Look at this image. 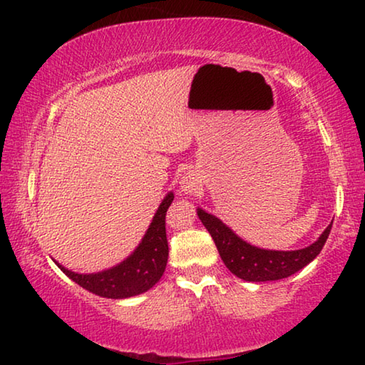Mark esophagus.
Here are the masks:
<instances>
[{
    "label": "esophagus",
    "instance_id": "obj_1",
    "mask_svg": "<svg viewBox=\"0 0 365 365\" xmlns=\"http://www.w3.org/2000/svg\"><path fill=\"white\" fill-rule=\"evenodd\" d=\"M196 187H197V183H196V180L193 177H183V180H182V188H183V191H193V190H196Z\"/></svg>",
    "mask_w": 365,
    "mask_h": 365
}]
</instances>
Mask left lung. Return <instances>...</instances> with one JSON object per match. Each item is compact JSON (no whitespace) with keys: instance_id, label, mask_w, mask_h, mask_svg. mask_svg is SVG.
<instances>
[{"instance_id":"1","label":"left lung","mask_w":365,"mask_h":365,"mask_svg":"<svg viewBox=\"0 0 365 365\" xmlns=\"http://www.w3.org/2000/svg\"><path fill=\"white\" fill-rule=\"evenodd\" d=\"M197 215L207 228V232L211 233L227 269L240 279L248 282L280 280L296 274V272L306 267L309 262L316 259L319 252L322 251L331 230L330 224L320 235L317 242L304 250L269 251L243 242L225 224H222L217 217L207 214L202 209H197Z\"/></svg>"}]
</instances>
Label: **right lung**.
Returning a JSON list of instances; mask_svg holds the SVG:
<instances>
[{
  "instance_id": "1",
  "label": "right lung",
  "mask_w": 365,
  "mask_h": 365,
  "mask_svg": "<svg viewBox=\"0 0 365 365\" xmlns=\"http://www.w3.org/2000/svg\"><path fill=\"white\" fill-rule=\"evenodd\" d=\"M172 201L174 195L169 193L160 202L143 242L130 257L115 267L98 274H76L59 264L58 267L80 287L103 298L122 299L148 292L159 282L168 264L169 245L165 235V212Z\"/></svg>"
}]
</instances>
